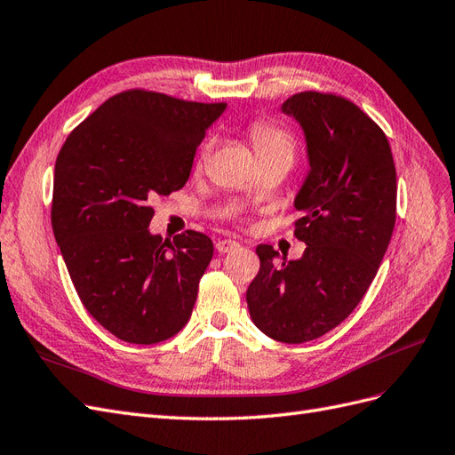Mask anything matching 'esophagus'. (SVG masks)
<instances>
[{
	"label": "esophagus",
	"mask_w": 455,
	"mask_h": 455,
	"mask_svg": "<svg viewBox=\"0 0 455 455\" xmlns=\"http://www.w3.org/2000/svg\"><path fill=\"white\" fill-rule=\"evenodd\" d=\"M239 249V243L237 241H231V239H222L216 243V251L220 254H226V252H231V251H237Z\"/></svg>",
	"instance_id": "1"
}]
</instances>
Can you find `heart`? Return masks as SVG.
<instances>
[{
	"mask_svg": "<svg viewBox=\"0 0 455 455\" xmlns=\"http://www.w3.org/2000/svg\"><path fill=\"white\" fill-rule=\"evenodd\" d=\"M249 136L254 144V149H256L259 161L281 157V159H291L294 163L296 140L291 134V131L275 125V123H271V121H254L249 129ZM209 154H211V142H206L201 148L199 164H203L206 161Z\"/></svg>",
	"mask_w": 455,
	"mask_h": 455,
	"instance_id": "1",
	"label": "heart"
}]
</instances>
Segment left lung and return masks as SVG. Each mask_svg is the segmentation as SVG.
<instances>
[{"label":"left lung","instance_id":"8db88e82","mask_svg":"<svg viewBox=\"0 0 455 455\" xmlns=\"http://www.w3.org/2000/svg\"><path fill=\"white\" fill-rule=\"evenodd\" d=\"M281 109L307 142L311 169L294 199V235L307 246L279 259L258 244L246 304L266 336L304 343L346 321L374 281L396 220V171L387 136L343 96L306 91Z\"/></svg>","mask_w":455,"mask_h":455}]
</instances>
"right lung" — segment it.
Segmentation results:
<instances>
[{
  "mask_svg": "<svg viewBox=\"0 0 455 455\" xmlns=\"http://www.w3.org/2000/svg\"><path fill=\"white\" fill-rule=\"evenodd\" d=\"M228 104L131 89L68 136L54 164L51 224L81 304L116 338L151 346L180 332L214 246L188 229L151 235L149 201L188 182Z\"/></svg>",
  "mask_w": 455,
  "mask_h": 455,
  "instance_id": "add662e5",
  "label": "right lung"
}]
</instances>
